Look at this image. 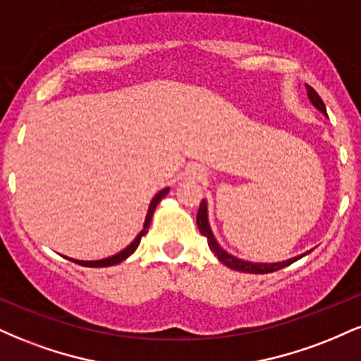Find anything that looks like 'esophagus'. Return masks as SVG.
I'll use <instances>...</instances> for the list:
<instances>
[{
	"label": "esophagus",
	"mask_w": 361,
	"mask_h": 361,
	"mask_svg": "<svg viewBox=\"0 0 361 361\" xmlns=\"http://www.w3.org/2000/svg\"><path fill=\"white\" fill-rule=\"evenodd\" d=\"M205 178V171H204V168H200V166H188L185 169V180H188V181H200V180H204Z\"/></svg>",
	"instance_id": "34e87169"
}]
</instances>
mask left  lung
<instances>
[{
  "label": "left lung",
  "mask_w": 361,
  "mask_h": 361,
  "mask_svg": "<svg viewBox=\"0 0 361 361\" xmlns=\"http://www.w3.org/2000/svg\"><path fill=\"white\" fill-rule=\"evenodd\" d=\"M305 88H307V97L310 103H312L314 106L319 111H322V114H326V106H324V102L321 100V97L316 93V90L310 88L309 85H305ZM197 226H198V231H200L202 235H205L207 238V243H209V247L212 250V252L215 256H217L219 261H221L222 264H226V267L233 268L235 271H243V273H256V275H263V273H273L276 270H281V268L288 267V264H292L293 261L300 259L302 256H305L307 252H304V255H299L295 256V258H290V259H285V261H279V263H252V261H246V259H241L238 258V256H233L231 252H227L226 250H222L221 244L217 243V239H215V235L212 233V229H210V224H209V209H207V200H202L200 204V209H198V214H197Z\"/></svg>",
  "instance_id": "1"
}]
</instances>
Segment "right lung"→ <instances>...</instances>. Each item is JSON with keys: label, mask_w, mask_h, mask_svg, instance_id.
<instances>
[{"label": "right lung", "mask_w": 361, "mask_h": 361, "mask_svg": "<svg viewBox=\"0 0 361 361\" xmlns=\"http://www.w3.org/2000/svg\"><path fill=\"white\" fill-rule=\"evenodd\" d=\"M168 192H169V186H166V188H163V190H161V192H157V193L154 195V198H152L151 204H149V209H147V214H146V221H144V227H142V231H140V233H139L137 235H135L134 241H132L130 244H128V246L126 247V250H122V251L117 252V255H114V256H109V258L97 259V261H81V259H73V258H68V259H71V261H74V263L81 264V267H90V268L114 267V264L120 263V261L127 259L128 256L132 255V252H134L135 250H137V246H139L140 239H142V235H146V234H147V229H149V226H151V219H152V214H154V210H156V205L159 204V202L163 200L164 197H166Z\"/></svg>", "instance_id": "obj_1"}]
</instances>
